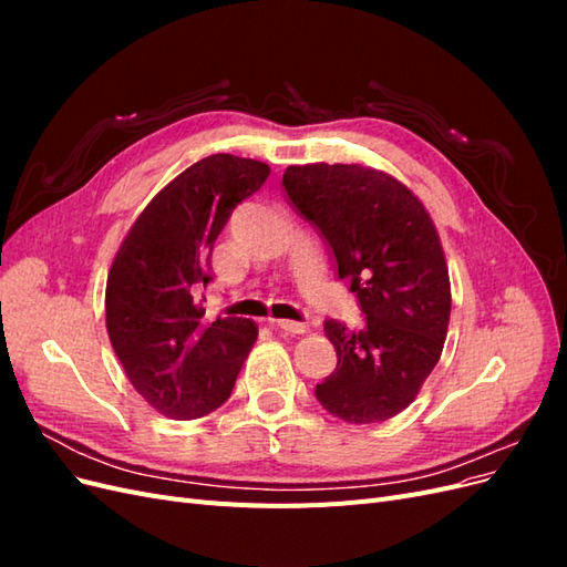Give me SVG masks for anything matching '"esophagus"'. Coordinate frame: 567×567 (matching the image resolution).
<instances>
[{"mask_svg": "<svg viewBox=\"0 0 567 567\" xmlns=\"http://www.w3.org/2000/svg\"><path fill=\"white\" fill-rule=\"evenodd\" d=\"M269 326H274V329H279V331H286V333H293V336L307 333V326L300 323V321H288V319L274 321V319H269Z\"/></svg>", "mask_w": 567, "mask_h": 567, "instance_id": "34e87169", "label": "esophagus"}]
</instances>
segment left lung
Returning a JSON list of instances; mask_svg holds the SVG:
<instances>
[{
  "label": "left lung",
  "mask_w": 567,
  "mask_h": 567,
  "mask_svg": "<svg viewBox=\"0 0 567 567\" xmlns=\"http://www.w3.org/2000/svg\"><path fill=\"white\" fill-rule=\"evenodd\" d=\"M284 186L367 315L359 331L323 323L338 364L317 400L346 423L398 416L440 362L450 329V269L433 217L406 184L359 163L288 165Z\"/></svg>",
  "instance_id": "8db88e82"
}]
</instances>
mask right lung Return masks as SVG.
I'll list each match as a JSON object with an SVG mask.
<instances>
[{"label": "right lung", "mask_w": 567, "mask_h": 567, "mask_svg": "<svg viewBox=\"0 0 567 567\" xmlns=\"http://www.w3.org/2000/svg\"><path fill=\"white\" fill-rule=\"evenodd\" d=\"M269 165L215 153L186 167L134 219L106 281V329L130 383L158 414L200 419L227 402L257 340L250 319L205 321L215 238Z\"/></svg>", "instance_id": "1"}]
</instances>
